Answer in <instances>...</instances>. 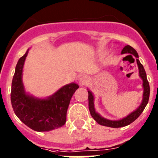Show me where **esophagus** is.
<instances>
[{
    "instance_id": "34e87169",
    "label": "esophagus",
    "mask_w": 158,
    "mask_h": 158,
    "mask_svg": "<svg viewBox=\"0 0 158 158\" xmlns=\"http://www.w3.org/2000/svg\"><path fill=\"white\" fill-rule=\"evenodd\" d=\"M88 81V77L86 75H81L79 77V84L81 85H85Z\"/></svg>"
}]
</instances>
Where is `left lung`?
Segmentation results:
<instances>
[{
    "instance_id": "8db88e82",
    "label": "left lung",
    "mask_w": 158,
    "mask_h": 158,
    "mask_svg": "<svg viewBox=\"0 0 158 158\" xmlns=\"http://www.w3.org/2000/svg\"><path fill=\"white\" fill-rule=\"evenodd\" d=\"M121 54H132L136 58V62L138 67H139V77L142 80V88H143V94H142V100L140 105L137 107L136 109L134 111L131 112L126 117L118 119V120H111V119H107V118L102 117L101 115L99 114L98 112H96V109H95L94 106V96H93V93H92L89 89H88V93H89V108L90 114H91L92 117L94 118L96 123H98L100 125L105 127H109L113 128H118V127H123L127 126L131 123H133L134 121L138 118V117L142 114L143 110L145 109L146 104H148L149 101V98H150V85L147 81V77H146V71H145L144 67L141 64L140 61L139 59V54L137 53L133 47H131V46L127 45L124 47L122 50Z\"/></svg>"
}]
</instances>
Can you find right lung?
Returning a JSON list of instances; mask_svg holds the SVG:
<instances>
[{
    "label": "right lung",
    "mask_w": 158,
    "mask_h": 158,
    "mask_svg": "<svg viewBox=\"0 0 158 158\" xmlns=\"http://www.w3.org/2000/svg\"><path fill=\"white\" fill-rule=\"evenodd\" d=\"M28 51L18 61L12 78L11 102L14 112L25 125L35 131H50L61 127L66 122L69 102L79 86L74 82L68 84L43 99L27 93L22 77Z\"/></svg>",
    "instance_id": "1"
}]
</instances>
